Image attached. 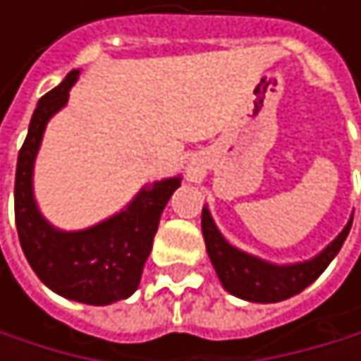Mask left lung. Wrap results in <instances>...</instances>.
<instances>
[{"mask_svg": "<svg viewBox=\"0 0 361 361\" xmlns=\"http://www.w3.org/2000/svg\"><path fill=\"white\" fill-rule=\"evenodd\" d=\"M351 221L353 217L349 219L345 230L320 255H316L310 261L293 263V265H274L232 247L217 230L207 207L202 209L200 226H202L207 252L211 257V263L224 288L245 301L278 303V301L290 299L293 295H299L303 288H307L312 282L320 278V274L328 267V263L341 251L351 230Z\"/></svg>", "mask_w": 361, "mask_h": 361, "instance_id": "8db88e82", "label": "left lung"}]
</instances>
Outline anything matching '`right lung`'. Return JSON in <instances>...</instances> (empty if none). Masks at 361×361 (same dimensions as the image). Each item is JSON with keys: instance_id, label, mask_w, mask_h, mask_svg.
<instances>
[{"instance_id": "add662e5", "label": "right lung", "mask_w": 361, "mask_h": 361, "mask_svg": "<svg viewBox=\"0 0 361 361\" xmlns=\"http://www.w3.org/2000/svg\"><path fill=\"white\" fill-rule=\"evenodd\" d=\"M77 77L79 71H71L58 87L37 102L16 163V230L27 261L47 288L79 303L110 305L127 299L140 286L161 213L180 188L181 178L142 188L121 213L94 228L62 232L49 226L33 198V163L47 121L68 102V90Z\"/></svg>"}]
</instances>
